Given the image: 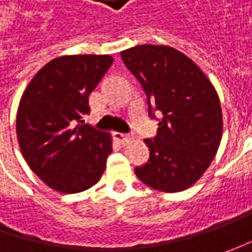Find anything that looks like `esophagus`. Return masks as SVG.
Here are the masks:
<instances>
[{
    "label": "esophagus",
    "instance_id": "1",
    "mask_svg": "<svg viewBox=\"0 0 252 252\" xmlns=\"http://www.w3.org/2000/svg\"><path fill=\"white\" fill-rule=\"evenodd\" d=\"M115 139L123 144V143H127V141L130 140V136L126 134V133H119V131H118V133H115Z\"/></svg>",
    "mask_w": 252,
    "mask_h": 252
}]
</instances>
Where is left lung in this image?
Masks as SVG:
<instances>
[{
    "label": "left lung",
    "mask_w": 252,
    "mask_h": 252,
    "mask_svg": "<svg viewBox=\"0 0 252 252\" xmlns=\"http://www.w3.org/2000/svg\"><path fill=\"white\" fill-rule=\"evenodd\" d=\"M153 108L162 113L157 136L146 139L150 158L136 167L137 178L161 192L192 187L218 153L223 118L219 95L205 73L169 46L140 44L121 53Z\"/></svg>",
    "instance_id": "obj_1"
}]
</instances>
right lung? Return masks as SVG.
I'll return each instance as SVG.
<instances>
[{"label": "right lung", "mask_w": 252, "mask_h": 252, "mask_svg": "<svg viewBox=\"0 0 252 252\" xmlns=\"http://www.w3.org/2000/svg\"><path fill=\"white\" fill-rule=\"evenodd\" d=\"M108 54L62 56L42 67L26 87L16 115V136L28 165L60 193L91 188L112 151L109 133L84 122L88 98L109 70Z\"/></svg>", "instance_id": "add662e5"}]
</instances>
